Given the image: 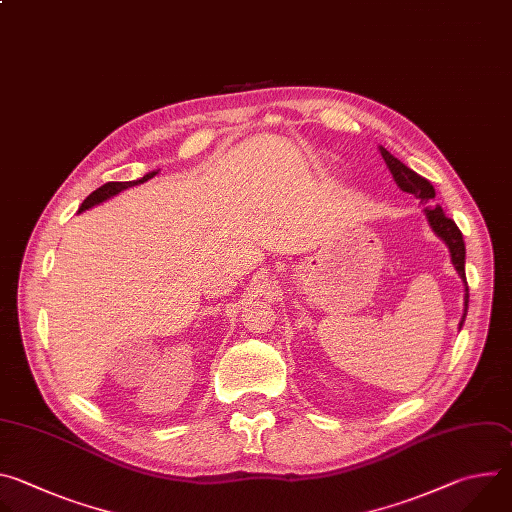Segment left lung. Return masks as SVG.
Segmentation results:
<instances>
[{"mask_svg":"<svg viewBox=\"0 0 512 512\" xmlns=\"http://www.w3.org/2000/svg\"><path fill=\"white\" fill-rule=\"evenodd\" d=\"M381 156L387 164V168L391 170L397 186L407 192V194H413L415 198H419L423 204H429L433 198H435V190L431 186L429 180H425L423 176H419L417 172H413L411 168H407L401 160H397L395 156H391L385 148H381ZM425 216H427V223L431 227V231L440 237L448 249H450V257H452V263L458 271V275L462 277L464 281V316L460 320V328L466 320V312H468V300H470V294H468V281H466V269H464V263H466V245H464V237L458 229V225L452 221V218H448L442 210V206H425Z\"/></svg>","mask_w":512,"mask_h":512,"instance_id":"left-lung-1","label":"left lung"}]
</instances>
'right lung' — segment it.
<instances>
[{"label":"right lung","mask_w":512,"mask_h":512,"mask_svg":"<svg viewBox=\"0 0 512 512\" xmlns=\"http://www.w3.org/2000/svg\"><path fill=\"white\" fill-rule=\"evenodd\" d=\"M156 174H158V172H150V174H145L141 180H133V182H107V184H103L101 188H97L95 192H91V194L85 198V202L81 204L79 212H83V210H87V208H91V206H95V204L105 202L107 198H111V196L119 194V192H121V190H125V188H131V186H137V184L148 182V180H150V178H154Z\"/></svg>","instance_id":"right-lung-1"}]
</instances>
